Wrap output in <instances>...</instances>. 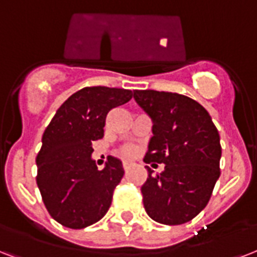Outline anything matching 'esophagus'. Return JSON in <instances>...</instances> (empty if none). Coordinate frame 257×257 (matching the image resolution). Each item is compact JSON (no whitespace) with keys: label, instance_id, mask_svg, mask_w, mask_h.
Wrapping results in <instances>:
<instances>
[{"label":"esophagus","instance_id":"34e87169","mask_svg":"<svg viewBox=\"0 0 257 257\" xmlns=\"http://www.w3.org/2000/svg\"><path fill=\"white\" fill-rule=\"evenodd\" d=\"M131 166H133V162H131V161H123V169H124V170H128Z\"/></svg>","mask_w":257,"mask_h":257}]
</instances>
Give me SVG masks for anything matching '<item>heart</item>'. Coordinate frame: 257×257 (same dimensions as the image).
I'll return each mask as SVG.
<instances>
[{"label":"heart","mask_w":257,"mask_h":257,"mask_svg":"<svg viewBox=\"0 0 257 257\" xmlns=\"http://www.w3.org/2000/svg\"><path fill=\"white\" fill-rule=\"evenodd\" d=\"M122 156L124 157H131V156H134V147H131V146H126V147H123V149H120V151H119Z\"/></svg>","instance_id":"heart-1"}]
</instances>
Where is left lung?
Here are the masks:
<instances>
[{
  "mask_svg": "<svg viewBox=\"0 0 257 257\" xmlns=\"http://www.w3.org/2000/svg\"><path fill=\"white\" fill-rule=\"evenodd\" d=\"M134 99L150 116L153 137L145 162L164 164V172L142 185L143 206L154 221L180 225L190 221L209 201L218 177L220 135L208 111L176 92L135 89Z\"/></svg>",
  "mask_w": 257,
  "mask_h": 257,
  "instance_id": "8db88e82",
  "label": "left lung"
}]
</instances>
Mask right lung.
Returning a JSON list of instances; mask_svg holds the SVG:
<instances>
[{"label":"right lung","mask_w":257,"mask_h":257,"mask_svg":"<svg viewBox=\"0 0 257 257\" xmlns=\"http://www.w3.org/2000/svg\"><path fill=\"white\" fill-rule=\"evenodd\" d=\"M131 97L130 89L85 87L61 104L44 131L36 181L45 208L61 225L83 229L110 208L124 169L110 156L97 170L92 142L103 138L108 112Z\"/></svg>","instance_id":"obj_1"}]
</instances>
